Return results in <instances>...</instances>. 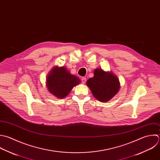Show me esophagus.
Returning a JSON list of instances; mask_svg holds the SVG:
<instances>
[{
    "label": "esophagus",
    "instance_id": "esophagus-1",
    "mask_svg": "<svg viewBox=\"0 0 160 160\" xmlns=\"http://www.w3.org/2000/svg\"><path fill=\"white\" fill-rule=\"evenodd\" d=\"M86 81H87L86 78H85V77H82V83L83 84H85V82H86Z\"/></svg>",
    "mask_w": 160,
    "mask_h": 160
}]
</instances>
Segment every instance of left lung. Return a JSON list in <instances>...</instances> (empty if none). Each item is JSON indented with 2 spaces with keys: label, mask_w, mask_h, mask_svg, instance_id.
<instances>
[{
  "label": "left lung",
  "mask_w": 160,
  "mask_h": 160,
  "mask_svg": "<svg viewBox=\"0 0 160 160\" xmlns=\"http://www.w3.org/2000/svg\"><path fill=\"white\" fill-rule=\"evenodd\" d=\"M87 85L94 97L102 102L111 100L120 87L118 77L111 72H105L102 68L94 70V76L87 80Z\"/></svg>",
  "instance_id": "8db88e82"
}]
</instances>
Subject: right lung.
<instances>
[{"mask_svg": "<svg viewBox=\"0 0 160 160\" xmlns=\"http://www.w3.org/2000/svg\"><path fill=\"white\" fill-rule=\"evenodd\" d=\"M46 81L48 90L58 98L67 96L72 89L81 82L79 78L72 75L64 67H53Z\"/></svg>", "mask_w": 160, "mask_h": 160, "instance_id": "obj_1", "label": "right lung"}]
</instances>
